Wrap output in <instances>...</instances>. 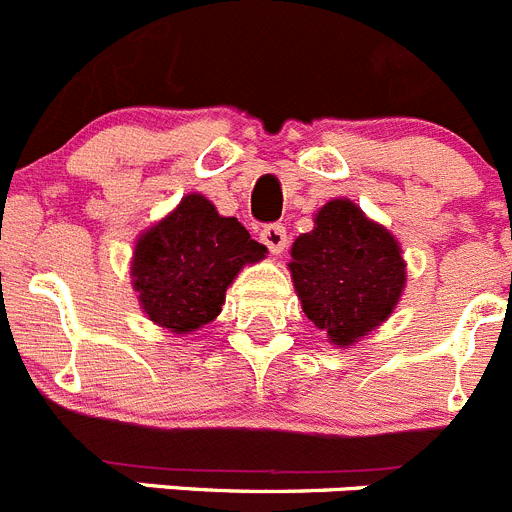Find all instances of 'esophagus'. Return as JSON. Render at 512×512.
Here are the masks:
<instances>
[{"label":"esophagus","instance_id":"esophagus-1","mask_svg":"<svg viewBox=\"0 0 512 512\" xmlns=\"http://www.w3.org/2000/svg\"><path fill=\"white\" fill-rule=\"evenodd\" d=\"M261 243H264L274 256H279V253L287 248V228H284L282 223L266 225V228H261Z\"/></svg>","mask_w":512,"mask_h":512}]
</instances>
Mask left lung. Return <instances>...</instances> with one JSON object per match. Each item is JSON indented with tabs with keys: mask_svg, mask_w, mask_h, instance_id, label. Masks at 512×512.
<instances>
[{
	"mask_svg": "<svg viewBox=\"0 0 512 512\" xmlns=\"http://www.w3.org/2000/svg\"><path fill=\"white\" fill-rule=\"evenodd\" d=\"M289 253L302 310L333 346L359 343L400 305L408 282L400 241L346 197L325 202Z\"/></svg>",
	"mask_w": 512,
	"mask_h": 512,
	"instance_id": "obj_1",
	"label": "left lung"
}]
</instances>
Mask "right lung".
I'll list each match as a JSON object with an SVG mask.
<instances>
[{"instance_id": "1", "label": "right lung", "mask_w": 512, "mask_h": 512, "mask_svg": "<svg viewBox=\"0 0 512 512\" xmlns=\"http://www.w3.org/2000/svg\"><path fill=\"white\" fill-rule=\"evenodd\" d=\"M264 256L266 246L235 217H223L207 197L192 192L138 235L130 282L146 318L182 336L212 323L238 271Z\"/></svg>"}]
</instances>
